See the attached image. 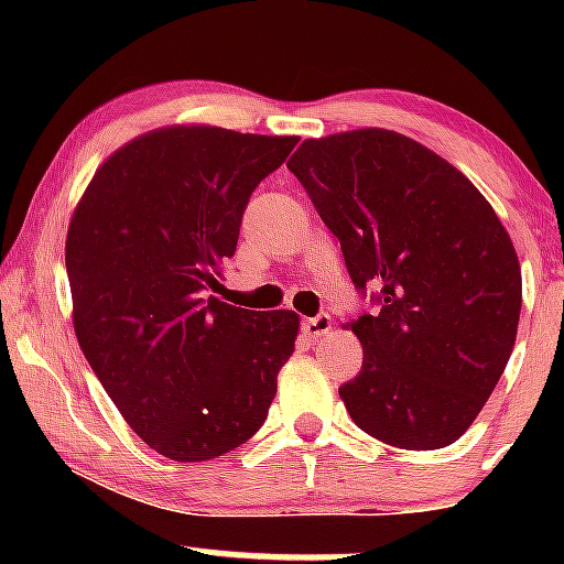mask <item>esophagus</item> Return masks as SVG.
<instances>
[{
    "mask_svg": "<svg viewBox=\"0 0 564 564\" xmlns=\"http://www.w3.org/2000/svg\"><path fill=\"white\" fill-rule=\"evenodd\" d=\"M332 332V315L328 313H321L315 315V318H304L302 321V334L307 336V339H318V336Z\"/></svg>",
    "mask_w": 564,
    "mask_h": 564,
    "instance_id": "obj_1",
    "label": "esophagus"
}]
</instances>
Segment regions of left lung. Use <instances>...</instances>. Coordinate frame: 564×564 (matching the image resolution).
I'll list each match as a JSON object with an SVG mask.
<instances>
[{"instance_id": "left-lung-1", "label": "left lung", "mask_w": 564, "mask_h": 564, "mask_svg": "<svg viewBox=\"0 0 564 564\" xmlns=\"http://www.w3.org/2000/svg\"><path fill=\"white\" fill-rule=\"evenodd\" d=\"M373 315L339 387L360 430L405 451L456 443L514 347L522 273L494 206L456 166L390 129L304 140L289 159Z\"/></svg>"}]
</instances>
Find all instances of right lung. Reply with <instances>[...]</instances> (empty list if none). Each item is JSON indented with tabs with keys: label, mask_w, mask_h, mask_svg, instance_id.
<instances>
[{
	"label": "right lung",
	"mask_w": 564,
	"mask_h": 564,
	"mask_svg": "<svg viewBox=\"0 0 564 564\" xmlns=\"http://www.w3.org/2000/svg\"><path fill=\"white\" fill-rule=\"evenodd\" d=\"M296 138L164 127L113 153L68 225L66 270L84 358L161 456L206 462L268 419L300 315L215 296L254 187Z\"/></svg>",
	"instance_id": "right-lung-1"
}]
</instances>
